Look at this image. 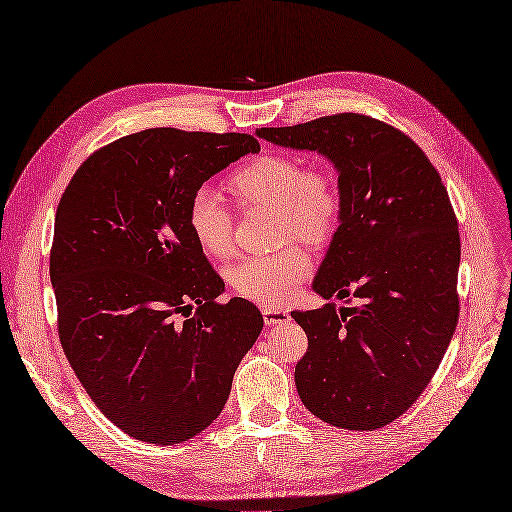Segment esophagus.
Returning a JSON list of instances; mask_svg holds the SVG:
<instances>
[{"instance_id": "34e87169", "label": "esophagus", "mask_w": 512, "mask_h": 512, "mask_svg": "<svg viewBox=\"0 0 512 512\" xmlns=\"http://www.w3.org/2000/svg\"><path fill=\"white\" fill-rule=\"evenodd\" d=\"M262 316L266 325H279L289 321V312L287 310H277V308H262Z\"/></svg>"}]
</instances>
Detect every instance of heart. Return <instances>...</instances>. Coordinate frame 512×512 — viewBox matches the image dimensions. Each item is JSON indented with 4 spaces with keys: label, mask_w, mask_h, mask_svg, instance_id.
<instances>
[{
    "label": "heart",
    "mask_w": 512,
    "mask_h": 512,
    "mask_svg": "<svg viewBox=\"0 0 512 512\" xmlns=\"http://www.w3.org/2000/svg\"><path fill=\"white\" fill-rule=\"evenodd\" d=\"M229 189L243 208H273L279 214L283 239H329L342 218V189L325 164H308L287 154H266L237 168ZM187 225L198 246L212 256H227L233 248V221L227 206L210 187H198L187 202ZM312 258L291 246L271 256H248L229 271V283L239 296L264 306H281L310 275Z\"/></svg>",
    "instance_id": "heart-1"
}]
</instances>
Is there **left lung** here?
<instances>
[{"label":"left lung","mask_w":512,"mask_h":512,"mask_svg":"<svg viewBox=\"0 0 512 512\" xmlns=\"http://www.w3.org/2000/svg\"><path fill=\"white\" fill-rule=\"evenodd\" d=\"M256 135L327 156L344 200L312 287L360 304L291 312L308 335L298 394L329 425L385 427L423 394L458 323L460 235L442 177L406 133L367 114Z\"/></svg>","instance_id":"1"}]
</instances>
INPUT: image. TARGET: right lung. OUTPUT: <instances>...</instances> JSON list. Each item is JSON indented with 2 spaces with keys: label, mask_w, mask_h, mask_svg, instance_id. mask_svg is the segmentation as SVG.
<instances>
[{
  "label": "right lung",
  "mask_w": 512,
  "mask_h": 512,
  "mask_svg": "<svg viewBox=\"0 0 512 512\" xmlns=\"http://www.w3.org/2000/svg\"><path fill=\"white\" fill-rule=\"evenodd\" d=\"M246 133L145 129L95 150L64 189L50 277L72 371L106 419L173 446L225 408L264 319L225 283L187 225V202L250 152Z\"/></svg>",
  "instance_id": "add662e5"
}]
</instances>
